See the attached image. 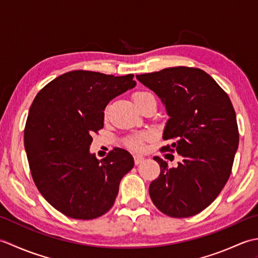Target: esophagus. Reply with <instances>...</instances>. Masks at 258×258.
<instances>
[{
  "mask_svg": "<svg viewBox=\"0 0 258 258\" xmlns=\"http://www.w3.org/2000/svg\"><path fill=\"white\" fill-rule=\"evenodd\" d=\"M143 161H144V157L142 155H138V154L134 155V162H135L136 165H139V164L142 163Z\"/></svg>",
  "mask_w": 258,
  "mask_h": 258,
  "instance_id": "esophagus-1",
  "label": "esophagus"
}]
</instances>
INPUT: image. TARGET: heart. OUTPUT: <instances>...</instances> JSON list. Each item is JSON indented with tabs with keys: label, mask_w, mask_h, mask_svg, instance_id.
Wrapping results in <instances>:
<instances>
[{
	"label": "heart",
	"mask_w": 258,
	"mask_h": 258,
	"mask_svg": "<svg viewBox=\"0 0 258 258\" xmlns=\"http://www.w3.org/2000/svg\"><path fill=\"white\" fill-rule=\"evenodd\" d=\"M151 96H153V95L149 92H136L133 95V98H134L135 103H139V102L143 101V100H145V98L151 97ZM145 139H147L146 133L132 135L125 140V145L127 146L128 149L133 150V151H142L144 147L143 142Z\"/></svg>",
	"instance_id": "obj_1"
}]
</instances>
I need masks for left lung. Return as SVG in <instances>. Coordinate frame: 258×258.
I'll list each match as a JSON object with an SVG mask.
<instances>
[{
    "label": "left lung",
    "instance_id": "1",
    "mask_svg": "<svg viewBox=\"0 0 258 258\" xmlns=\"http://www.w3.org/2000/svg\"><path fill=\"white\" fill-rule=\"evenodd\" d=\"M136 79L161 98L169 116L163 139L174 143L162 152L183 157L172 168L154 157L161 173L150 185L151 199L167 216L196 215L220 195L232 172L239 141L233 104L201 69L168 68Z\"/></svg>",
    "mask_w": 258,
    "mask_h": 258
}]
</instances>
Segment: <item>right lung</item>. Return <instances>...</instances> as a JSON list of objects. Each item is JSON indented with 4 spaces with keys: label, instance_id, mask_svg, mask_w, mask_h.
<instances>
[{
    "label": "right lung",
    "instance_id": "add662e5",
    "mask_svg": "<svg viewBox=\"0 0 258 258\" xmlns=\"http://www.w3.org/2000/svg\"><path fill=\"white\" fill-rule=\"evenodd\" d=\"M134 75L71 71L37 93L24 128L33 180L50 204L75 220H93L111 210L119 182L134 166L127 151L115 147L98 161L93 133L104 126V109L133 89Z\"/></svg>",
    "mask_w": 258,
    "mask_h": 258
}]
</instances>
